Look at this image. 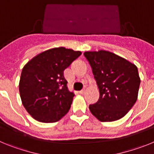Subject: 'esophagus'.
Segmentation results:
<instances>
[{
  "mask_svg": "<svg viewBox=\"0 0 154 154\" xmlns=\"http://www.w3.org/2000/svg\"><path fill=\"white\" fill-rule=\"evenodd\" d=\"M85 89H82L81 91H79V93L80 94H84V93H85Z\"/></svg>",
  "mask_w": 154,
  "mask_h": 154,
  "instance_id": "obj_1",
  "label": "esophagus"
}]
</instances>
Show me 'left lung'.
I'll list each match as a JSON object with an SVG mask.
<instances>
[{
	"label": "left lung",
	"mask_w": 154,
	"mask_h": 154,
	"mask_svg": "<svg viewBox=\"0 0 154 154\" xmlns=\"http://www.w3.org/2000/svg\"><path fill=\"white\" fill-rule=\"evenodd\" d=\"M99 90V99L89 105L94 116L101 122L123 117L137 102L140 84L137 66L107 51H86Z\"/></svg>",
	"instance_id": "1"
}]
</instances>
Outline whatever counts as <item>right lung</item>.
Masks as SVG:
<instances>
[{
    "label": "right lung",
    "instance_id": "right-lung-1",
    "mask_svg": "<svg viewBox=\"0 0 154 154\" xmlns=\"http://www.w3.org/2000/svg\"><path fill=\"white\" fill-rule=\"evenodd\" d=\"M65 48L47 50L24 65L19 82L23 106L42 123H55L69 112L74 96L68 90L64 70L81 55Z\"/></svg>",
    "mask_w": 154,
    "mask_h": 154
}]
</instances>
